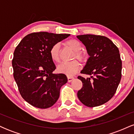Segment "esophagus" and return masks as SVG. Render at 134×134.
I'll use <instances>...</instances> for the list:
<instances>
[{
    "mask_svg": "<svg viewBox=\"0 0 134 134\" xmlns=\"http://www.w3.org/2000/svg\"><path fill=\"white\" fill-rule=\"evenodd\" d=\"M74 78L73 77H69V76L67 77V79H68V82H72V81L74 80Z\"/></svg>",
    "mask_w": 134,
    "mask_h": 134,
    "instance_id": "esophagus-1",
    "label": "esophagus"
}]
</instances>
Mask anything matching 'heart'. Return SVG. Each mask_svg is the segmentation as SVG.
Wrapping results in <instances>:
<instances>
[{"label": "heart", "instance_id": "1", "mask_svg": "<svg viewBox=\"0 0 134 134\" xmlns=\"http://www.w3.org/2000/svg\"><path fill=\"white\" fill-rule=\"evenodd\" d=\"M65 44L74 52L73 58L76 57L81 62H85L87 56L84 52L81 51L82 44L79 41L75 39L69 40L65 41ZM60 46L59 43H55L51 47L50 50V56L53 62H58L60 61ZM80 69V64L77 60L63 62L57 67V71L59 73L64 74L67 76H72L76 74Z\"/></svg>", "mask_w": 134, "mask_h": 134}]
</instances>
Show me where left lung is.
Segmentation results:
<instances>
[{
	"mask_svg": "<svg viewBox=\"0 0 134 134\" xmlns=\"http://www.w3.org/2000/svg\"><path fill=\"white\" fill-rule=\"evenodd\" d=\"M90 55L81 73L91 76H78L82 87L77 92L81 102L88 107L107 103L113 96L121 77V60L119 50L109 38L94 35L77 36Z\"/></svg>",
	"mask_w": 134,
	"mask_h": 134,
	"instance_id": "1",
	"label": "left lung"
}]
</instances>
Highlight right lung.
I'll return each instance as SVG.
<instances>
[{"instance_id": "obj_1", "label": "right lung", "mask_w": 134, "mask_h": 134, "mask_svg": "<svg viewBox=\"0 0 134 134\" xmlns=\"http://www.w3.org/2000/svg\"><path fill=\"white\" fill-rule=\"evenodd\" d=\"M70 36L69 34L33 33L20 41L12 61L14 78L19 93L33 107L45 109L58 100L61 87L67 82L64 74H53L56 69L50 56V48Z\"/></svg>"}]
</instances>
